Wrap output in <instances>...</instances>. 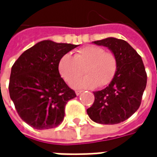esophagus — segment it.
<instances>
[{"label": "esophagus", "instance_id": "1", "mask_svg": "<svg viewBox=\"0 0 157 157\" xmlns=\"http://www.w3.org/2000/svg\"><path fill=\"white\" fill-rule=\"evenodd\" d=\"M82 92V91H75V94L78 96V95H80Z\"/></svg>", "mask_w": 157, "mask_h": 157}]
</instances>
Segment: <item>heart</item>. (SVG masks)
Wrapping results in <instances>:
<instances>
[{"label":"heart","mask_w":157,"mask_h":157,"mask_svg":"<svg viewBox=\"0 0 157 157\" xmlns=\"http://www.w3.org/2000/svg\"><path fill=\"white\" fill-rule=\"evenodd\" d=\"M118 59L113 52L96 45L80 48L71 55H64L58 62L59 75L65 82H71L82 74H87L71 83L74 88L94 89L103 87L113 82L118 71Z\"/></svg>","instance_id":"heart-1"}]
</instances>
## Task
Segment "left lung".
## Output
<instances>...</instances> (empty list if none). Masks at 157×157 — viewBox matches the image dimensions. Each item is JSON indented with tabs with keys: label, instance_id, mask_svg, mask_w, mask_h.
<instances>
[{
	"label": "left lung",
	"instance_id": "obj_1",
	"mask_svg": "<svg viewBox=\"0 0 157 157\" xmlns=\"http://www.w3.org/2000/svg\"><path fill=\"white\" fill-rule=\"evenodd\" d=\"M117 56L118 71L106 88L93 92L95 100L86 112L92 121L116 124L128 119L140 106L147 75L140 55L123 39L107 38L93 42Z\"/></svg>",
	"mask_w": 157,
	"mask_h": 157
}]
</instances>
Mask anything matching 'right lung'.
<instances>
[{"mask_svg":"<svg viewBox=\"0 0 157 157\" xmlns=\"http://www.w3.org/2000/svg\"><path fill=\"white\" fill-rule=\"evenodd\" d=\"M76 46L44 40L23 52L12 65L10 98L20 118L33 128L57 127L66 103L76 97L58 71L59 59Z\"/></svg>","mask_w":157,"mask_h":157,"instance_id":"1","label":"right lung"}]
</instances>
